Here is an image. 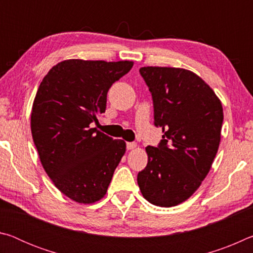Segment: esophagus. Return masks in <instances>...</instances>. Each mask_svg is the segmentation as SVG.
<instances>
[{
    "label": "esophagus",
    "mask_w": 253,
    "mask_h": 253,
    "mask_svg": "<svg viewBox=\"0 0 253 253\" xmlns=\"http://www.w3.org/2000/svg\"><path fill=\"white\" fill-rule=\"evenodd\" d=\"M126 147H127V149H134V148H136L137 147V144L136 143H134V142H131V143H127L126 144Z\"/></svg>",
    "instance_id": "34e87169"
}]
</instances>
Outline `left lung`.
<instances>
[{
  "instance_id": "8db88e82",
  "label": "left lung",
  "mask_w": 253,
  "mask_h": 253,
  "mask_svg": "<svg viewBox=\"0 0 253 253\" xmlns=\"http://www.w3.org/2000/svg\"><path fill=\"white\" fill-rule=\"evenodd\" d=\"M139 72L152 93L154 125L164 135L157 147H146L148 163L137 183L149 203L175 207L198 190L211 169L223 108L211 87L190 70L143 67Z\"/></svg>"
}]
</instances>
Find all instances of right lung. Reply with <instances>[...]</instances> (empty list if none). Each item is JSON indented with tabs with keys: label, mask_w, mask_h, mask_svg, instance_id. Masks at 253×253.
I'll list each match as a JSON object with an SVG mask.
<instances>
[{
	"label": "right lung",
	"mask_w": 253,
	"mask_h": 253,
	"mask_svg": "<svg viewBox=\"0 0 253 253\" xmlns=\"http://www.w3.org/2000/svg\"><path fill=\"white\" fill-rule=\"evenodd\" d=\"M132 61L70 59L41 81L31 113V132L41 164L55 187L78 203L104 198L126 143L91 128L105 113L107 92Z\"/></svg>",
	"instance_id": "right-lung-1"
}]
</instances>
